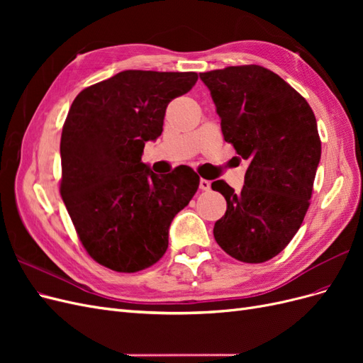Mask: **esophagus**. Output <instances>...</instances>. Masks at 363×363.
Segmentation results:
<instances>
[{"mask_svg":"<svg viewBox=\"0 0 363 363\" xmlns=\"http://www.w3.org/2000/svg\"><path fill=\"white\" fill-rule=\"evenodd\" d=\"M200 189L201 191H211V182L206 180V179H201L200 180Z\"/></svg>","mask_w":363,"mask_h":363,"instance_id":"esophagus-1","label":"esophagus"}]
</instances>
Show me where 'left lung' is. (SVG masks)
Listing matches in <instances>:
<instances>
[{
    "instance_id": "8db88e82",
    "label": "left lung",
    "mask_w": 363,
    "mask_h": 363,
    "mask_svg": "<svg viewBox=\"0 0 363 363\" xmlns=\"http://www.w3.org/2000/svg\"><path fill=\"white\" fill-rule=\"evenodd\" d=\"M225 142L248 160L242 191L212 183L227 201L213 236L232 257L262 263L298 232L309 208L321 140L311 106L281 77L245 65L200 74Z\"/></svg>"
}]
</instances>
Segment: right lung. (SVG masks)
Listing matches in <instances>:
<instances>
[{
	"mask_svg": "<svg viewBox=\"0 0 363 363\" xmlns=\"http://www.w3.org/2000/svg\"><path fill=\"white\" fill-rule=\"evenodd\" d=\"M196 80L195 72L123 71L72 101L60 140V194L83 247L107 268L136 272L156 263L174 216L199 189L189 167L157 175L142 162L169 101Z\"/></svg>",
	"mask_w": 363,
	"mask_h": 363,
	"instance_id": "right-lung-1",
	"label": "right lung"
}]
</instances>
